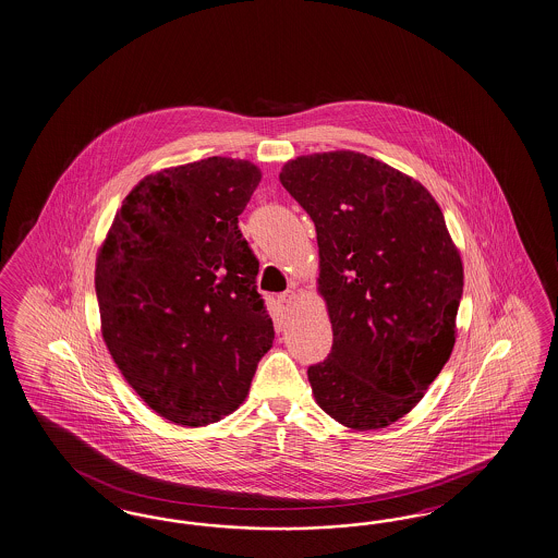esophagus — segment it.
<instances>
[{
    "mask_svg": "<svg viewBox=\"0 0 558 558\" xmlns=\"http://www.w3.org/2000/svg\"><path fill=\"white\" fill-rule=\"evenodd\" d=\"M278 301L282 303V307H292L294 305V301H296V292L294 290H287V292H282L280 296H278Z\"/></svg>",
    "mask_w": 558,
    "mask_h": 558,
    "instance_id": "1",
    "label": "esophagus"
}]
</instances>
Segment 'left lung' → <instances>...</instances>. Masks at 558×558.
I'll return each instance as SVG.
<instances>
[{
  "instance_id": "left-lung-1",
  "label": "left lung",
  "mask_w": 558,
  "mask_h": 558,
  "mask_svg": "<svg viewBox=\"0 0 558 558\" xmlns=\"http://www.w3.org/2000/svg\"><path fill=\"white\" fill-rule=\"evenodd\" d=\"M280 182L310 214L332 353L307 369L315 402L357 432L399 422L450 359L463 262L422 182L359 154L294 157Z\"/></svg>"
}]
</instances>
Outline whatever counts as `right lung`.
Segmentation results:
<instances>
[{
  "label": "right lung",
  "instance_id": "obj_1",
  "mask_svg": "<svg viewBox=\"0 0 558 558\" xmlns=\"http://www.w3.org/2000/svg\"><path fill=\"white\" fill-rule=\"evenodd\" d=\"M262 170L232 157L172 166L122 201L97 251L101 336L120 374L159 417L220 422L248 395L274 324L239 216Z\"/></svg>",
  "mask_w": 558,
  "mask_h": 558
}]
</instances>
